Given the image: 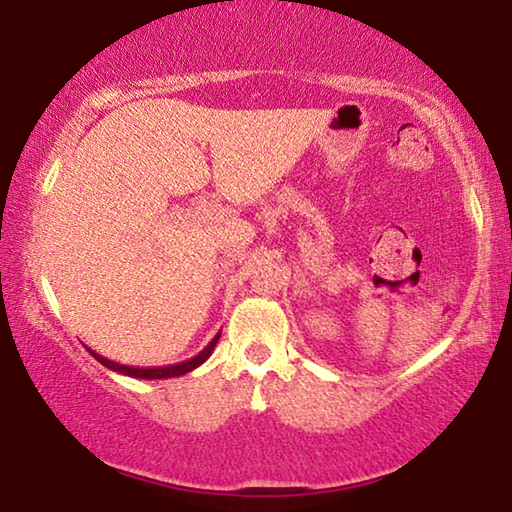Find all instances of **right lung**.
Instances as JSON below:
<instances>
[{
    "mask_svg": "<svg viewBox=\"0 0 512 512\" xmlns=\"http://www.w3.org/2000/svg\"><path fill=\"white\" fill-rule=\"evenodd\" d=\"M220 334L222 332H217L215 336H213V341L204 347V350L198 354V356H193V358H189V361H184V363H178V365H169V367H149V369H143V367H129V365H118V363H114V361H110V358H105V356H101V354H96V352H92L90 347V354L96 358V361H99L101 365H105L107 369H112V372H118V374H125V376H132V378H145V380H158V378H176V376H182V374H189V372H193L195 367H200L206 358H209L211 354H213V350H215V345H217V341H220Z\"/></svg>",
    "mask_w": 512,
    "mask_h": 512,
    "instance_id": "add662e5",
    "label": "right lung"
}]
</instances>
